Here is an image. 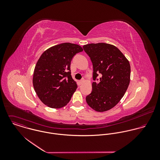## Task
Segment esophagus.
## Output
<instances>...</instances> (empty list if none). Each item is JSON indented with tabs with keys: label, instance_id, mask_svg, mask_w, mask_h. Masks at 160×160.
<instances>
[{
	"label": "esophagus",
	"instance_id": "obj_1",
	"mask_svg": "<svg viewBox=\"0 0 160 160\" xmlns=\"http://www.w3.org/2000/svg\"><path fill=\"white\" fill-rule=\"evenodd\" d=\"M84 81H85V79H81V80L80 81V83H81V84H82Z\"/></svg>",
	"mask_w": 160,
	"mask_h": 160
}]
</instances>
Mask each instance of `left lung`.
<instances>
[{"mask_svg": "<svg viewBox=\"0 0 160 160\" xmlns=\"http://www.w3.org/2000/svg\"><path fill=\"white\" fill-rule=\"evenodd\" d=\"M93 65V79L100 74V82H93L92 91L86 98L94 110L103 112L113 108L121 100L130 82L131 67L122 53L106 43L89 44L82 47Z\"/></svg>", "mask_w": 160, "mask_h": 160, "instance_id": "left-lung-1", "label": "left lung"}]
</instances>
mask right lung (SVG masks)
<instances>
[{"label": "right lung", "instance_id": "add662e5", "mask_svg": "<svg viewBox=\"0 0 160 160\" xmlns=\"http://www.w3.org/2000/svg\"><path fill=\"white\" fill-rule=\"evenodd\" d=\"M82 51L78 44L62 43L46 50L38 60L33 86L39 99L48 107L60 108L70 101L78 86L71 75V62Z\"/></svg>", "mask_w": 160, "mask_h": 160}]
</instances>
